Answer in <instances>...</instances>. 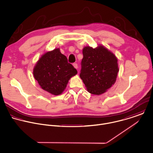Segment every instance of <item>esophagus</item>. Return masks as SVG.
Returning <instances> with one entry per match:
<instances>
[{
	"mask_svg": "<svg viewBox=\"0 0 153 153\" xmlns=\"http://www.w3.org/2000/svg\"><path fill=\"white\" fill-rule=\"evenodd\" d=\"M73 66H74V67L75 69H77V68H78V65H77V63H73Z\"/></svg>",
	"mask_w": 153,
	"mask_h": 153,
	"instance_id": "1",
	"label": "esophagus"
}]
</instances>
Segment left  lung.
Returning a JSON list of instances; mask_svg holds the SVG:
<instances>
[{
	"instance_id": "1",
	"label": "left lung",
	"mask_w": 153,
	"mask_h": 153,
	"mask_svg": "<svg viewBox=\"0 0 153 153\" xmlns=\"http://www.w3.org/2000/svg\"><path fill=\"white\" fill-rule=\"evenodd\" d=\"M79 74L87 91L93 94L104 93L115 83L119 71L115 56L102 45L82 50Z\"/></svg>"
}]
</instances>
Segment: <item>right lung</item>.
<instances>
[{
  "instance_id": "right-lung-1",
  "label": "right lung",
  "mask_w": 153,
  "mask_h": 153,
  "mask_svg": "<svg viewBox=\"0 0 153 153\" xmlns=\"http://www.w3.org/2000/svg\"><path fill=\"white\" fill-rule=\"evenodd\" d=\"M34 78L41 87L54 95L64 91L70 78L77 71L68 62L59 48L44 54L36 63L33 72Z\"/></svg>"
}]
</instances>
